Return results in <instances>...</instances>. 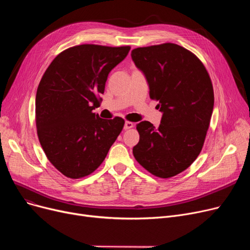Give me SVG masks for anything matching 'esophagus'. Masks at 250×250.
Segmentation results:
<instances>
[{
    "label": "esophagus",
    "instance_id": "esophagus-1",
    "mask_svg": "<svg viewBox=\"0 0 250 250\" xmlns=\"http://www.w3.org/2000/svg\"><path fill=\"white\" fill-rule=\"evenodd\" d=\"M132 127H134V123H132V122H125V129H129V128H132Z\"/></svg>",
    "mask_w": 250,
    "mask_h": 250
}]
</instances>
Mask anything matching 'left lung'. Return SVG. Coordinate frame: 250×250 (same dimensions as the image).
I'll use <instances>...</instances> for the list:
<instances>
[{"mask_svg":"<svg viewBox=\"0 0 250 250\" xmlns=\"http://www.w3.org/2000/svg\"><path fill=\"white\" fill-rule=\"evenodd\" d=\"M130 56L163 112L158 127L147 121L137 124L140 141L133 154L151 174L173 177L203 149L214 108L211 78L193 52L175 43L137 47Z\"/></svg>","mask_w":250,"mask_h":250,"instance_id":"1","label":"left lung"}]
</instances>
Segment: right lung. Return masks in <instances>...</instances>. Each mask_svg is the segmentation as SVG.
I'll return each mask as SVG.
<instances>
[{
	"mask_svg": "<svg viewBox=\"0 0 250 250\" xmlns=\"http://www.w3.org/2000/svg\"><path fill=\"white\" fill-rule=\"evenodd\" d=\"M129 45L81 44L62 50L45 70L35 99L39 143L48 161L68 178L85 177L101 165L125 120L93 112L102 101L109 72Z\"/></svg>",
	"mask_w": 250,
	"mask_h": 250,
	"instance_id": "1",
	"label": "right lung"
}]
</instances>
